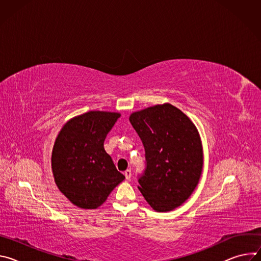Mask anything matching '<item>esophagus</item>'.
<instances>
[{
	"mask_svg": "<svg viewBox=\"0 0 261 261\" xmlns=\"http://www.w3.org/2000/svg\"><path fill=\"white\" fill-rule=\"evenodd\" d=\"M124 174H125V176H126V179H130V178H131L132 173H131V170H130V169H127Z\"/></svg>",
	"mask_w": 261,
	"mask_h": 261,
	"instance_id": "34e87169",
	"label": "esophagus"
}]
</instances>
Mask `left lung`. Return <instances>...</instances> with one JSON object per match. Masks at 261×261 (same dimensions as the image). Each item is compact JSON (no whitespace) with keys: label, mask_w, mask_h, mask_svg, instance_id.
<instances>
[{"label":"left lung","mask_w":261,"mask_h":261,"mask_svg":"<svg viewBox=\"0 0 261 261\" xmlns=\"http://www.w3.org/2000/svg\"><path fill=\"white\" fill-rule=\"evenodd\" d=\"M129 120L145 152L138 189L155 211H172L189 198L199 181L203 166L199 133L169 103L136 111Z\"/></svg>","instance_id":"left-lung-1"}]
</instances>
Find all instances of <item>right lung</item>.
<instances>
[{
  "label": "right lung",
  "mask_w": 261,
  "mask_h": 261,
  "mask_svg": "<svg viewBox=\"0 0 261 261\" xmlns=\"http://www.w3.org/2000/svg\"><path fill=\"white\" fill-rule=\"evenodd\" d=\"M121 117L89 111L68 121L53 148L51 169L59 190L81 208L99 207L124 180L104 150L106 135Z\"/></svg>",
  "instance_id": "right-lung-1"
}]
</instances>
